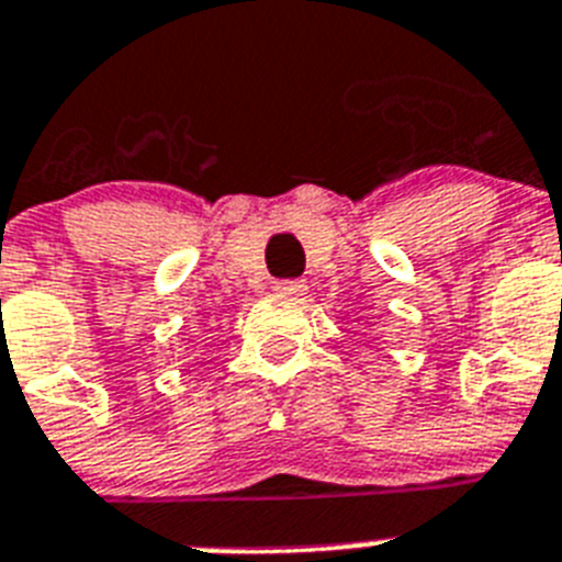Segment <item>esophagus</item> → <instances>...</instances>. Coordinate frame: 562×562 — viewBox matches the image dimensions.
<instances>
[{
  "instance_id": "obj_1",
  "label": "esophagus",
  "mask_w": 562,
  "mask_h": 562,
  "mask_svg": "<svg viewBox=\"0 0 562 562\" xmlns=\"http://www.w3.org/2000/svg\"><path fill=\"white\" fill-rule=\"evenodd\" d=\"M273 291L282 296H300L305 291V282L303 280H280L273 285Z\"/></svg>"
}]
</instances>
